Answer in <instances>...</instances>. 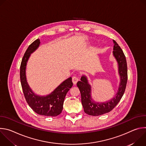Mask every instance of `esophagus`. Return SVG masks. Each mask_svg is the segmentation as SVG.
Returning a JSON list of instances; mask_svg holds the SVG:
<instances>
[{
	"mask_svg": "<svg viewBox=\"0 0 146 146\" xmlns=\"http://www.w3.org/2000/svg\"><path fill=\"white\" fill-rule=\"evenodd\" d=\"M78 80H79L78 78L77 77H76V76H74V77L72 78V81H73L74 84H76Z\"/></svg>",
	"mask_w": 146,
	"mask_h": 146,
	"instance_id": "obj_1",
	"label": "esophagus"
}]
</instances>
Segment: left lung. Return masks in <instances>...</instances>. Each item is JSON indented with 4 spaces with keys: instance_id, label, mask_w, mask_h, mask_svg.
Instances as JSON below:
<instances>
[{
    "instance_id": "left-lung-1",
    "label": "left lung",
    "mask_w": 146,
    "mask_h": 146,
    "mask_svg": "<svg viewBox=\"0 0 146 146\" xmlns=\"http://www.w3.org/2000/svg\"><path fill=\"white\" fill-rule=\"evenodd\" d=\"M113 43V55L117 62L120 78L118 89L115 95L108 101L96 102L92 98L91 86L89 84L87 76L82 75L80 79L81 81L77 83V86L81 93V103L84 112L90 115L98 116L111 111L120 101L126 88L128 79L126 58L121 47L114 40Z\"/></svg>"
}]
</instances>
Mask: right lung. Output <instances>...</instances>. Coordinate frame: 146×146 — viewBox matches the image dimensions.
<instances>
[{
	"instance_id": "1",
	"label": "right lung",
	"mask_w": 146,
	"mask_h": 146,
	"mask_svg": "<svg viewBox=\"0 0 146 146\" xmlns=\"http://www.w3.org/2000/svg\"><path fill=\"white\" fill-rule=\"evenodd\" d=\"M40 44L37 38L28 47L23 58L20 66V80L25 99L31 109L37 114L55 117L62 113L66 94L73 86L72 77L62 82L51 94L46 96L38 95L33 92L27 80L26 68L28 60Z\"/></svg>"
}]
</instances>
